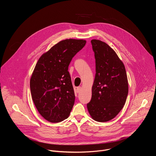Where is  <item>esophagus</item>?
<instances>
[{
    "mask_svg": "<svg viewBox=\"0 0 156 156\" xmlns=\"http://www.w3.org/2000/svg\"><path fill=\"white\" fill-rule=\"evenodd\" d=\"M81 87L80 86L77 87V88H76V91H77V92H78V93H80V91H81Z\"/></svg>",
    "mask_w": 156,
    "mask_h": 156,
    "instance_id": "1",
    "label": "esophagus"
}]
</instances>
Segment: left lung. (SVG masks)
<instances>
[{
    "label": "left lung",
    "instance_id": "left-lung-1",
    "mask_svg": "<svg viewBox=\"0 0 156 156\" xmlns=\"http://www.w3.org/2000/svg\"><path fill=\"white\" fill-rule=\"evenodd\" d=\"M96 59V76L88 112L95 121L105 122L115 118L125 105L128 83L125 65L114 50L105 42L92 39Z\"/></svg>",
    "mask_w": 156,
    "mask_h": 156
}]
</instances>
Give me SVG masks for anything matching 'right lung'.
<instances>
[{
	"label": "right lung",
	"instance_id": "1",
	"mask_svg": "<svg viewBox=\"0 0 156 156\" xmlns=\"http://www.w3.org/2000/svg\"><path fill=\"white\" fill-rule=\"evenodd\" d=\"M86 42L84 39L62 40L36 64L30 78L31 94L39 113L50 122H62L70 115L75 96L68 69Z\"/></svg>",
	"mask_w": 156,
	"mask_h": 156
}]
</instances>
